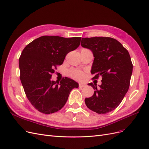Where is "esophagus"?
I'll return each mask as SVG.
<instances>
[{
  "label": "esophagus",
  "mask_w": 149,
  "mask_h": 149,
  "mask_svg": "<svg viewBox=\"0 0 149 149\" xmlns=\"http://www.w3.org/2000/svg\"><path fill=\"white\" fill-rule=\"evenodd\" d=\"M79 87H80V88L84 87H85V86H86V85L84 84H79Z\"/></svg>",
  "instance_id": "34e87169"
}]
</instances>
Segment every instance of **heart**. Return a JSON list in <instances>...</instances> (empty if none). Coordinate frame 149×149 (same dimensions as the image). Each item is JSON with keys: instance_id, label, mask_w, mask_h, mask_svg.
<instances>
[{"instance_id": "obj_1", "label": "heart", "mask_w": 149, "mask_h": 149, "mask_svg": "<svg viewBox=\"0 0 149 149\" xmlns=\"http://www.w3.org/2000/svg\"><path fill=\"white\" fill-rule=\"evenodd\" d=\"M69 74L72 78L77 80H82L84 78V73L80 70L72 69L69 72Z\"/></svg>"}]
</instances>
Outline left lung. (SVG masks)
<instances>
[{
    "label": "left lung",
    "instance_id": "left-lung-1",
    "mask_svg": "<svg viewBox=\"0 0 149 149\" xmlns=\"http://www.w3.org/2000/svg\"><path fill=\"white\" fill-rule=\"evenodd\" d=\"M81 46L92 51L95 57L91 73L93 79L102 77V84L90 83L95 90L85 98L87 107L98 114L116 109L127 92L133 65L127 50L116 40L109 37L82 38Z\"/></svg>",
    "mask_w": 149,
    "mask_h": 149
}]
</instances>
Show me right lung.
Masks as SVG:
<instances>
[{
  "mask_svg": "<svg viewBox=\"0 0 149 149\" xmlns=\"http://www.w3.org/2000/svg\"><path fill=\"white\" fill-rule=\"evenodd\" d=\"M81 38L42 36L23 49L19 58L20 77L27 98L38 111L44 114L58 111L70 91L78 88L79 84L69 78L57 82L51 80V76L65 56L79 46Z\"/></svg>",
  "mask_w": 149,
  "mask_h": 149,
  "instance_id": "right-lung-1",
  "label": "right lung"
}]
</instances>
